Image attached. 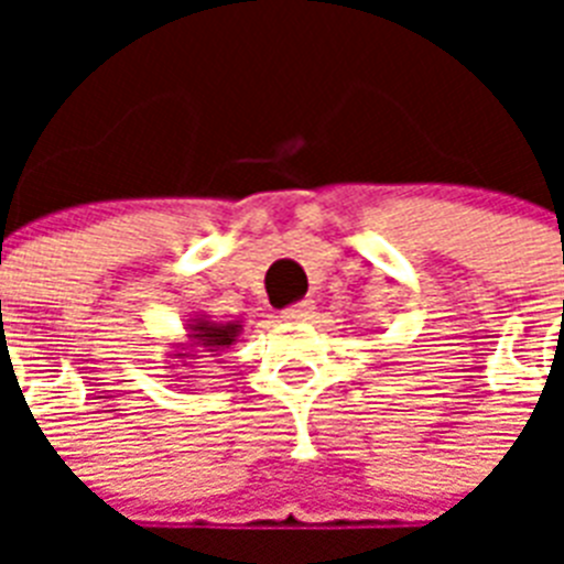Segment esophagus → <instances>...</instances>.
<instances>
[{
    "label": "esophagus",
    "mask_w": 564,
    "mask_h": 564,
    "mask_svg": "<svg viewBox=\"0 0 564 564\" xmlns=\"http://www.w3.org/2000/svg\"><path fill=\"white\" fill-rule=\"evenodd\" d=\"M313 301H299V304H292V307L283 310V318L286 322H304V318L313 316Z\"/></svg>",
    "instance_id": "1"
}]
</instances>
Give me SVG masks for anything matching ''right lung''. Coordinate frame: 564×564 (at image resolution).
Returning <instances> with one entry per match:
<instances>
[{
	"label": "right lung",
	"instance_id": "right-lung-1",
	"mask_svg": "<svg viewBox=\"0 0 564 564\" xmlns=\"http://www.w3.org/2000/svg\"><path fill=\"white\" fill-rule=\"evenodd\" d=\"M242 336V322H213L210 316H193L187 318V327H184V339L181 343H166L172 348L166 357H172L181 366L195 369L193 362H198V357L204 354L225 351L230 345L239 343ZM175 369V366H170Z\"/></svg>",
	"mask_w": 564,
	"mask_h": 564
}]
</instances>
